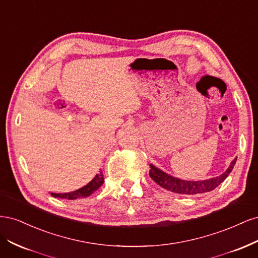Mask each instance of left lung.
Returning a JSON list of instances; mask_svg holds the SVG:
<instances>
[{
    "mask_svg": "<svg viewBox=\"0 0 258 258\" xmlns=\"http://www.w3.org/2000/svg\"><path fill=\"white\" fill-rule=\"evenodd\" d=\"M237 158L233 159L230 163L229 168L227 171L220 175L210 179H205V181H184V179H179L176 177L171 176L165 172H162L161 170L157 169L151 165L150 170V176L155 183H157L162 188L167 190H170L175 194L181 195H196V194H202L215 189L216 187L225 181V178L228 176V174L231 172L233 166L236 165Z\"/></svg>",
    "mask_w": 258,
    "mask_h": 258,
    "instance_id": "left-lung-1",
    "label": "left lung"
}]
</instances>
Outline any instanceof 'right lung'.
Segmentation results:
<instances>
[{
  "instance_id": "add662e5",
  "label": "right lung",
  "mask_w": 258,
  "mask_h": 258,
  "mask_svg": "<svg viewBox=\"0 0 258 258\" xmlns=\"http://www.w3.org/2000/svg\"><path fill=\"white\" fill-rule=\"evenodd\" d=\"M103 182H104L103 174L100 172L99 174H97L95 177H93V179L90 183H88L86 186L82 187V188H80V189H77V190L72 191V192H66V194H53V192H51L50 195L52 197L61 198V199H68V200L86 198V197H89L91 194L95 192L99 188V187L103 184Z\"/></svg>"
}]
</instances>
